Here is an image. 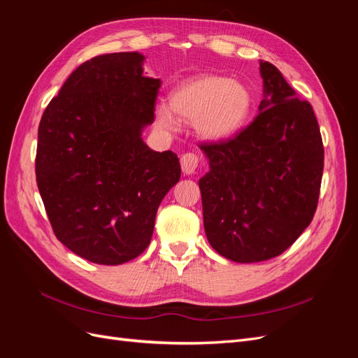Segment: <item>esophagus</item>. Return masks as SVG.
<instances>
[{
    "mask_svg": "<svg viewBox=\"0 0 358 358\" xmlns=\"http://www.w3.org/2000/svg\"><path fill=\"white\" fill-rule=\"evenodd\" d=\"M180 167L183 175H194L199 167V157L192 152L183 154L180 158Z\"/></svg>",
    "mask_w": 358,
    "mask_h": 358,
    "instance_id": "obj_1",
    "label": "esophagus"
}]
</instances>
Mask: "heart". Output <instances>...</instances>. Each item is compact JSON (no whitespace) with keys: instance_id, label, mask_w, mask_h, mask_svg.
Returning <instances> with one entry per match:
<instances>
[{"instance_id":"1","label":"heart","mask_w":358,"mask_h":358,"mask_svg":"<svg viewBox=\"0 0 358 358\" xmlns=\"http://www.w3.org/2000/svg\"><path fill=\"white\" fill-rule=\"evenodd\" d=\"M170 104L180 117L196 121L197 131L204 138L224 140L246 125L254 96L241 82L221 76H200L179 85L170 95ZM157 115L164 128L178 127V119L167 106H159Z\"/></svg>"}]
</instances>
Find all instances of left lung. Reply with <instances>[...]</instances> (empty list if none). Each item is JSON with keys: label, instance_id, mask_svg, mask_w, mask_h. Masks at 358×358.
<instances>
[{"label": "left lung", "instance_id": "obj_1", "mask_svg": "<svg viewBox=\"0 0 358 358\" xmlns=\"http://www.w3.org/2000/svg\"><path fill=\"white\" fill-rule=\"evenodd\" d=\"M264 99L234 137L201 143L210 170L200 179L203 221L216 252L236 263L282 254L317 210L324 146L312 106L280 71L259 62Z\"/></svg>", "mask_w": 358, "mask_h": 358}]
</instances>
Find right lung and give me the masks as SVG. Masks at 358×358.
Segmentation results:
<instances>
[{"label":"right lung","instance_id":"1","mask_svg":"<svg viewBox=\"0 0 358 358\" xmlns=\"http://www.w3.org/2000/svg\"><path fill=\"white\" fill-rule=\"evenodd\" d=\"M145 57L117 52L76 69L41 116L37 187L52 230L71 252L117 266L150 243L158 206L180 179L179 158L142 131L155 119L159 79Z\"/></svg>","mask_w":358,"mask_h":358}]
</instances>
